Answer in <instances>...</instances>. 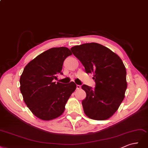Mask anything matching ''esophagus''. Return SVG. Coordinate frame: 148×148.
Returning <instances> with one entry per match:
<instances>
[{
  "instance_id": "obj_1",
  "label": "esophagus",
  "mask_w": 148,
  "mask_h": 148,
  "mask_svg": "<svg viewBox=\"0 0 148 148\" xmlns=\"http://www.w3.org/2000/svg\"><path fill=\"white\" fill-rule=\"evenodd\" d=\"M76 88H77V90H79V89H80V88H81L80 85H76Z\"/></svg>"
}]
</instances>
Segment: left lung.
Returning <instances> with one entry per match:
<instances>
[{
    "label": "left lung",
    "instance_id": "left-lung-1",
    "mask_svg": "<svg viewBox=\"0 0 148 148\" xmlns=\"http://www.w3.org/2000/svg\"><path fill=\"white\" fill-rule=\"evenodd\" d=\"M87 73H93L94 88L83 85L86 98L82 104L88 117L97 121L110 118L125 98L127 87L126 69L121 58L97 43H87L71 49Z\"/></svg>",
    "mask_w": 148,
    "mask_h": 148
}]
</instances>
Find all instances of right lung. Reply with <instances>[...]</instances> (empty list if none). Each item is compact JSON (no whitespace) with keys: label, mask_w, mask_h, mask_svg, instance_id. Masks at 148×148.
Listing matches in <instances>:
<instances>
[{"label":"right lung","mask_w":148,"mask_h":148,"mask_svg":"<svg viewBox=\"0 0 148 148\" xmlns=\"http://www.w3.org/2000/svg\"><path fill=\"white\" fill-rule=\"evenodd\" d=\"M72 55L66 47L45 51L25 66L20 77L23 100L35 116L43 121L62 115L68 99L76 88L74 82L63 85L54 82L61 73L66 58Z\"/></svg>","instance_id":"right-lung-1"}]
</instances>
